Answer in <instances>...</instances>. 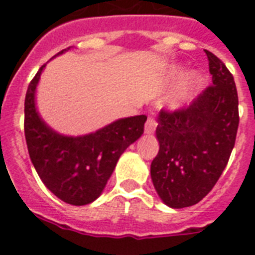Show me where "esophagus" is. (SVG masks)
<instances>
[{
    "instance_id": "1",
    "label": "esophagus",
    "mask_w": 255,
    "mask_h": 255,
    "mask_svg": "<svg viewBox=\"0 0 255 255\" xmlns=\"http://www.w3.org/2000/svg\"><path fill=\"white\" fill-rule=\"evenodd\" d=\"M155 128H157V120L154 117L149 116L147 119V123H145V132L147 134H152L155 131Z\"/></svg>"
}]
</instances>
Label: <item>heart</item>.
<instances>
[{"label":"heart","instance_id":"heart-1","mask_svg":"<svg viewBox=\"0 0 255 255\" xmlns=\"http://www.w3.org/2000/svg\"><path fill=\"white\" fill-rule=\"evenodd\" d=\"M177 74H180V70L179 69H172V70H171V75H172V76H176Z\"/></svg>","mask_w":255,"mask_h":255}]
</instances>
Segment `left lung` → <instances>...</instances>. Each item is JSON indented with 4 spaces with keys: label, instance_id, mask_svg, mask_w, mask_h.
I'll list each match as a JSON object with an SVG mask.
<instances>
[{
    "label": "left lung",
    "instance_id": "obj_1",
    "mask_svg": "<svg viewBox=\"0 0 255 255\" xmlns=\"http://www.w3.org/2000/svg\"><path fill=\"white\" fill-rule=\"evenodd\" d=\"M213 84L189 106L161 110L155 130L158 154L150 176L164 204L184 208L197 204L213 189L235 145L239 128L238 91L233 74L212 52Z\"/></svg>",
    "mask_w": 255,
    "mask_h": 255
}]
</instances>
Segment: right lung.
<instances>
[{"instance_id": "right-lung-1", "label": "right lung", "mask_w": 255, "mask_h": 255, "mask_svg": "<svg viewBox=\"0 0 255 255\" xmlns=\"http://www.w3.org/2000/svg\"><path fill=\"white\" fill-rule=\"evenodd\" d=\"M44 66L31 79L24 103L29 155L40 180L56 197L73 206H85L100 197L120 155L140 138L147 116L121 119L84 136L57 134L43 123L34 105L35 88Z\"/></svg>"}]
</instances>
